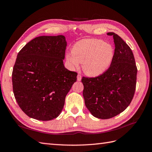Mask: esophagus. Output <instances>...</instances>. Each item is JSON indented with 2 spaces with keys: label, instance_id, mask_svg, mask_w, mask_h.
<instances>
[{
  "label": "esophagus",
  "instance_id": "34e87169",
  "mask_svg": "<svg viewBox=\"0 0 152 152\" xmlns=\"http://www.w3.org/2000/svg\"><path fill=\"white\" fill-rule=\"evenodd\" d=\"M81 79H82V77H81V75H77V80L78 81H80L81 80Z\"/></svg>",
  "mask_w": 152,
  "mask_h": 152
}]
</instances>
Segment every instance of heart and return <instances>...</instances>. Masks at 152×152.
Instances as JSON below:
<instances>
[{
    "label": "heart",
    "mask_w": 152,
    "mask_h": 152,
    "mask_svg": "<svg viewBox=\"0 0 152 152\" xmlns=\"http://www.w3.org/2000/svg\"><path fill=\"white\" fill-rule=\"evenodd\" d=\"M115 50L112 45L95 39H86L73 45L66 55L70 67L75 70L82 63V70L89 77H98L107 71L113 61Z\"/></svg>",
    "instance_id": "heart-1"
}]
</instances>
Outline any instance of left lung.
Returning a JSON list of instances; mask_svg holds the SVG:
<instances>
[{"mask_svg":"<svg viewBox=\"0 0 152 152\" xmlns=\"http://www.w3.org/2000/svg\"><path fill=\"white\" fill-rule=\"evenodd\" d=\"M115 56L109 68L94 78L82 77L87 108L98 118L108 119L124 112L134 97L137 67L131 48L113 32Z\"/></svg>","mask_w":152,"mask_h":152,"instance_id":"8db88e82","label":"left lung"}]
</instances>
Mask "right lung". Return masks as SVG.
I'll return each mask as SVG.
<instances>
[{
    "instance_id": "obj_1",
    "label": "right lung",
    "mask_w": 152,
    "mask_h": 152,
    "mask_svg": "<svg viewBox=\"0 0 152 152\" xmlns=\"http://www.w3.org/2000/svg\"><path fill=\"white\" fill-rule=\"evenodd\" d=\"M65 37L40 36L18 53L13 67V93L20 108L30 118H57L77 73L65 67Z\"/></svg>"
}]
</instances>
